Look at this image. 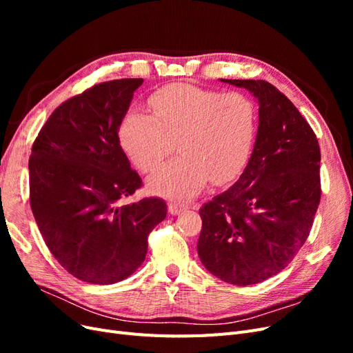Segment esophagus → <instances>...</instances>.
I'll list each match as a JSON object with an SVG mask.
<instances>
[{
	"label": "esophagus",
	"instance_id": "esophagus-1",
	"mask_svg": "<svg viewBox=\"0 0 353 353\" xmlns=\"http://www.w3.org/2000/svg\"><path fill=\"white\" fill-rule=\"evenodd\" d=\"M188 209V205L185 203H179V201H170L168 205V210L170 215H179L181 212H184Z\"/></svg>",
	"mask_w": 353,
	"mask_h": 353
}]
</instances>
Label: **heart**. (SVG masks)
Masks as SVG:
<instances>
[{
	"label": "heart",
	"mask_w": 353,
	"mask_h": 353,
	"mask_svg": "<svg viewBox=\"0 0 353 353\" xmlns=\"http://www.w3.org/2000/svg\"><path fill=\"white\" fill-rule=\"evenodd\" d=\"M150 105L154 117L128 113L119 137L141 172L152 170L176 143L181 154L160 165L147 181L152 193L188 199L209 181L230 184L244 172L259 125L258 109L249 95L174 83L156 91Z\"/></svg>",
	"instance_id": "obj_1"
}]
</instances>
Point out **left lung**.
<instances>
[{
  "mask_svg": "<svg viewBox=\"0 0 353 353\" xmlns=\"http://www.w3.org/2000/svg\"><path fill=\"white\" fill-rule=\"evenodd\" d=\"M221 81L258 99V137L237 183L200 208L197 252L209 272L244 287L281 272L305 244L321 200V152L312 128L274 85Z\"/></svg>",
  "mask_w": 353,
  "mask_h": 353,
  "instance_id": "left-lung-1",
  "label": "left lung"
}]
</instances>
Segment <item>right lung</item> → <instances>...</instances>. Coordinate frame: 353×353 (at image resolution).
I'll return each instance as SVG.
<instances>
[{"mask_svg":"<svg viewBox=\"0 0 353 353\" xmlns=\"http://www.w3.org/2000/svg\"><path fill=\"white\" fill-rule=\"evenodd\" d=\"M141 78L97 83L61 103L29 157V201L41 236L69 274L113 284L138 270L166 203L121 200L143 181L123 153L119 126Z\"/></svg>","mask_w":353,"mask_h":353,"instance_id":"add662e5","label":"right lung"}]
</instances>
